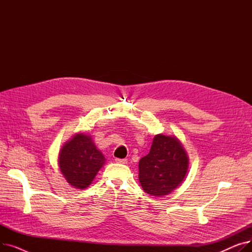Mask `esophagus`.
<instances>
[{
    "label": "esophagus",
    "instance_id": "1",
    "mask_svg": "<svg viewBox=\"0 0 252 252\" xmlns=\"http://www.w3.org/2000/svg\"><path fill=\"white\" fill-rule=\"evenodd\" d=\"M115 161L117 163H122V164H126L127 163V160L126 159H121V158H116Z\"/></svg>",
    "mask_w": 252,
    "mask_h": 252
}]
</instances>
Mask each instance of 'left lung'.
Here are the masks:
<instances>
[{
    "mask_svg": "<svg viewBox=\"0 0 252 252\" xmlns=\"http://www.w3.org/2000/svg\"><path fill=\"white\" fill-rule=\"evenodd\" d=\"M188 168L189 156L178 137L158 134L139 161V181L147 194L163 197L181 186Z\"/></svg>",
    "mask_w": 252,
    "mask_h": 252,
    "instance_id": "left-lung-1",
    "label": "left lung"
}]
</instances>
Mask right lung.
<instances>
[{
	"label": "right lung",
	"instance_id": "1",
	"mask_svg": "<svg viewBox=\"0 0 252 252\" xmlns=\"http://www.w3.org/2000/svg\"><path fill=\"white\" fill-rule=\"evenodd\" d=\"M103 153L96 147L92 136L77 133L65 142L58 154L61 174L70 186L86 189L105 164Z\"/></svg>",
	"mask_w": 252,
	"mask_h": 252
}]
</instances>
